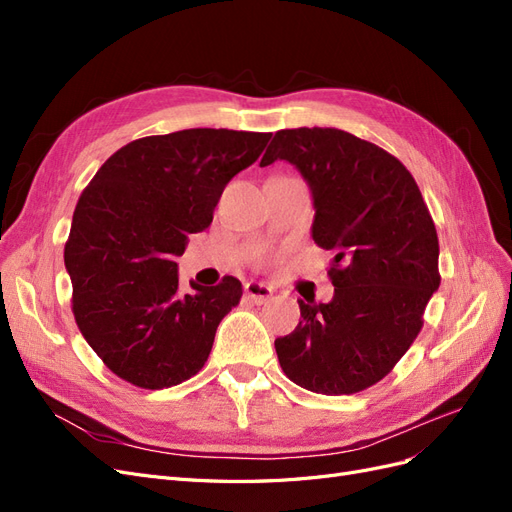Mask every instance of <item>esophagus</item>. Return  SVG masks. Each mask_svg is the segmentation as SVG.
I'll use <instances>...</instances> for the list:
<instances>
[{
  "label": "esophagus",
  "instance_id": "obj_1",
  "mask_svg": "<svg viewBox=\"0 0 512 512\" xmlns=\"http://www.w3.org/2000/svg\"><path fill=\"white\" fill-rule=\"evenodd\" d=\"M243 292H245V297L252 299L254 303H265L267 299H271V294H273L271 286L262 284V282H247L243 286Z\"/></svg>",
  "mask_w": 512,
  "mask_h": 512
}]
</instances>
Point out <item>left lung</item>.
I'll return each instance as SVG.
<instances>
[{
	"instance_id": "obj_1",
	"label": "left lung",
	"mask_w": 512,
	"mask_h": 512,
	"mask_svg": "<svg viewBox=\"0 0 512 512\" xmlns=\"http://www.w3.org/2000/svg\"><path fill=\"white\" fill-rule=\"evenodd\" d=\"M297 166L314 200L312 237L331 250L329 303H303L275 339L284 374L307 391L352 395L412 346L440 286L438 232L421 190L389 151L337 128L275 132L260 166Z\"/></svg>"
}]
</instances>
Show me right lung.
<instances>
[{
  "label": "right lung",
  "instance_id": "add662e5",
  "mask_svg": "<svg viewBox=\"0 0 512 512\" xmlns=\"http://www.w3.org/2000/svg\"><path fill=\"white\" fill-rule=\"evenodd\" d=\"M269 138L224 128L145 136L115 151L83 190L64 250L72 312L121 380L168 389L203 369L243 288L226 275L218 286L190 282L183 294L177 258Z\"/></svg>",
  "mask_w": 512,
  "mask_h": 512
}]
</instances>
